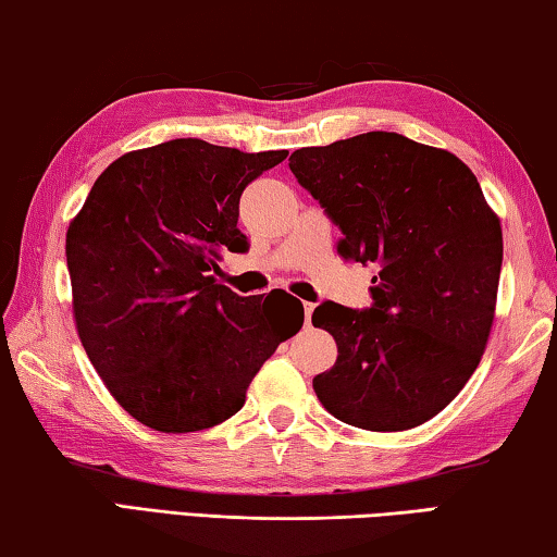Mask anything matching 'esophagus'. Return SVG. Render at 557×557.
<instances>
[{
	"label": "esophagus",
	"instance_id": "obj_1",
	"mask_svg": "<svg viewBox=\"0 0 557 557\" xmlns=\"http://www.w3.org/2000/svg\"><path fill=\"white\" fill-rule=\"evenodd\" d=\"M312 312H314L312 301H305V319H307V324H309V319H312Z\"/></svg>",
	"mask_w": 557,
	"mask_h": 557
}]
</instances>
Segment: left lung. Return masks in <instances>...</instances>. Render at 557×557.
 Returning <instances> with one entry per match:
<instances>
[{"instance_id":"obj_1","label":"left lung","mask_w":557,"mask_h":557,"mask_svg":"<svg viewBox=\"0 0 557 557\" xmlns=\"http://www.w3.org/2000/svg\"><path fill=\"white\" fill-rule=\"evenodd\" d=\"M289 169L344 233L342 258L379 270L371 309H314L338 348L317 398L361 430L422 425L482 361L504 260L498 215L461 159L398 132L301 147Z\"/></svg>"}]
</instances>
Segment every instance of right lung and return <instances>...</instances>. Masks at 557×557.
Masks as SVG:
<instances>
[{"instance_id": "right-lung-1", "label": "right lung", "mask_w": 557, "mask_h": 557, "mask_svg": "<svg viewBox=\"0 0 557 557\" xmlns=\"http://www.w3.org/2000/svg\"><path fill=\"white\" fill-rule=\"evenodd\" d=\"M287 159L172 139L115 159L65 233L81 344L122 408L159 432H196L238 412L275 348L305 322L277 298L240 297L209 272L245 250L243 188Z\"/></svg>"}]
</instances>
